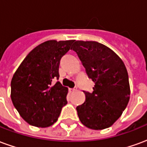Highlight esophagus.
Masks as SVG:
<instances>
[{
    "mask_svg": "<svg viewBox=\"0 0 147 147\" xmlns=\"http://www.w3.org/2000/svg\"><path fill=\"white\" fill-rule=\"evenodd\" d=\"M77 90V88H71L69 89V91L70 92H75V91H76Z\"/></svg>",
    "mask_w": 147,
    "mask_h": 147,
    "instance_id": "obj_1",
    "label": "esophagus"
}]
</instances>
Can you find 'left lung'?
<instances>
[{
	"instance_id": "8db88e82",
	"label": "left lung",
	"mask_w": 147,
	"mask_h": 147,
	"mask_svg": "<svg viewBox=\"0 0 147 147\" xmlns=\"http://www.w3.org/2000/svg\"><path fill=\"white\" fill-rule=\"evenodd\" d=\"M76 52L89 78L94 82L93 92L76 107L84 126L102 130L112 126L123 113L130 99L128 74L123 61L111 49L94 41H75Z\"/></svg>"
}]
</instances>
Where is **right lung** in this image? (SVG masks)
Segmentation results:
<instances>
[{"label":"right lung","mask_w":147,"mask_h":147,"mask_svg":"<svg viewBox=\"0 0 147 147\" xmlns=\"http://www.w3.org/2000/svg\"><path fill=\"white\" fill-rule=\"evenodd\" d=\"M74 40H49L28 53L13 75L11 98L15 108L27 123L47 127L57 120L67 104L68 89L60 82L59 64Z\"/></svg>","instance_id":"add662e5"}]
</instances>
